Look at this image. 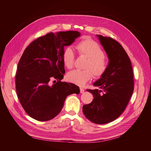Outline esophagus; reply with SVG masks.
<instances>
[{
	"instance_id": "esophagus-1",
	"label": "esophagus",
	"mask_w": 151,
	"mask_h": 151,
	"mask_svg": "<svg viewBox=\"0 0 151 151\" xmlns=\"http://www.w3.org/2000/svg\"><path fill=\"white\" fill-rule=\"evenodd\" d=\"M84 91V89L83 88H80V93H83Z\"/></svg>"
}]
</instances>
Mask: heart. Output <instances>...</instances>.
<instances>
[{"label": "heart", "mask_w": 151, "mask_h": 151, "mask_svg": "<svg viewBox=\"0 0 151 151\" xmlns=\"http://www.w3.org/2000/svg\"><path fill=\"white\" fill-rule=\"evenodd\" d=\"M76 48L81 56L88 57L84 70L76 69L69 72L67 75V79L70 83L77 85L83 86L89 81L94 76L96 78H100L106 72L109 62L105 57L103 48L94 40L91 38L81 40L76 45ZM76 55L71 47L63 49L62 58L68 69L74 66Z\"/></svg>", "instance_id": "heart-1"}]
</instances>
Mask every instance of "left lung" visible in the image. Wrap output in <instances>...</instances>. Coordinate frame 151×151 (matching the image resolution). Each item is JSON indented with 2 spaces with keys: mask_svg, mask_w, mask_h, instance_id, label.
I'll use <instances>...</instances> for the list:
<instances>
[{
  "mask_svg": "<svg viewBox=\"0 0 151 151\" xmlns=\"http://www.w3.org/2000/svg\"><path fill=\"white\" fill-rule=\"evenodd\" d=\"M106 52L109 66L106 72L96 83V89H87L92 93L93 101L83 106L85 116L96 124L115 120L124 111L134 89L133 69L125 50L111 37L98 35Z\"/></svg>",
  "mask_w": 151,
  "mask_h": 151,
  "instance_id": "obj_1",
  "label": "left lung"
}]
</instances>
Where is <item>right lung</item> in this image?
<instances>
[{"label":"right lung","mask_w":151,"mask_h":151,"mask_svg":"<svg viewBox=\"0 0 151 151\" xmlns=\"http://www.w3.org/2000/svg\"><path fill=\"white\" fill-rule=\"evenodd\" d=\"M79 36L76 31L51 32L24 50L18 63L16 89L21 104L31 118L41 122L53 119L62 110L67 96L79 93L76 84L61 81L65 72L63 50ZM53 78L57 83L50 86Z\"/></svg>","instance_id":"1"}]
</instances>
